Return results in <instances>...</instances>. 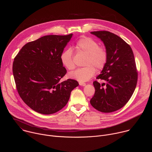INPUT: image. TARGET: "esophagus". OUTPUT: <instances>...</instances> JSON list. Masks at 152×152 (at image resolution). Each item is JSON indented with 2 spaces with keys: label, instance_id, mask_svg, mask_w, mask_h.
Masks as SVG:
<instances>
[{
  "label": "esophagus",
  "instance_id": "1",
  "mask_svg": "<svg viewBox=\"0 0 152 152\" xmlns=\"http://www.w3.org/2000/svg\"><path fill=\"white\" fill-rule=\"evenodd\" d=\"M79 85L80 86H85L86 85V83H83V82H79Z\"/></svg>",
  "mask_w": 152,
  "mask_h": 152
}]
</instances>
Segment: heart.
<instances>
[{"mask_svg": "<svg viewBox=\"0 0 152 152\" xmlns=\"http://www.w3.org/2000/svg\"><path fill=\"white\" fill-rule=\"evenodd\" d=\"M76 48L87 55L84 67L77 69L75 71L69 74V77L75 79L80 82L87 81L96 74V68L103 69L106 66L108 53L103 46H99L94 39L89 37H82L76 42ZM60 61L64 67L68 70H73L75 63L73 60V52L70 48L66 49L60 55Z\"/></svg>", "mask_w": 152, "mask_h": 152, "instance_id": "heart-1", "label": "heart"}]
</instances>
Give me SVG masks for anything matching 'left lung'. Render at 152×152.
<instances>
[{
    "label": "left lung",
    "instance_id": "8db88e82",
    "mask_svg": "<svg viewBox=\"0 0 152 152\" xmlns=\"http://www.w3.org/2000/svg\"><path fill=\"white\" fill-rule=\"evenodd\" d=\"M100 38L108 53V61L94 81L91 105L102 113H111L122 108L132 96L137 81V72L133 50L129 44L108 31H92Z\"/></svg>",
    "mask_w": 152,
    "mask_h": 152
}]
</instances>
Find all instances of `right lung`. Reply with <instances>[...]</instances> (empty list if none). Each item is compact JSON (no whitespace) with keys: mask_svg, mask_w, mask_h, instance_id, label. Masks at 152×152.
Returning <instances> with one entry per match:
<instances>
[{"mask_svg":"<svg viewBox=\"0 0 152 152\" xmlns=\"http://www.w3.org/2000/svg\"><path fill=\"white\" fill-rule=\"evenodd\" d=\"M72 34L47 35L22 47L13 63L18 94L24 103L40 114H51L65 107L78 81L60 80L67 72L60 61Z\"/></svg>","mask_w":152,"mask_h":152,"instance_id":"right-lung-1","label":"right lung"}]
</instances>
